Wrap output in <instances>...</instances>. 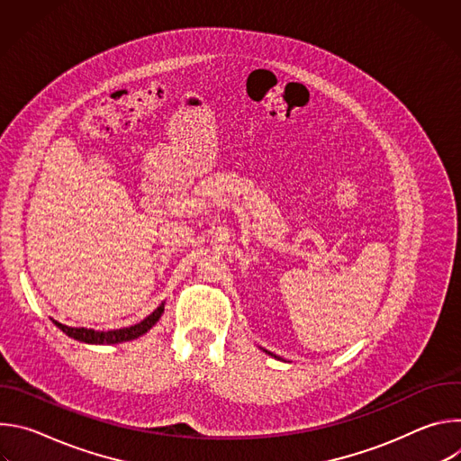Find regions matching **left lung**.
I'll use <instances>...</instances> for the list:
<instances>
[{
    "instance_id": "8db88e82",
    "label": "left lung",
    "mask_w": 461,
    "mask_h": 461,
    "mask_svg": "<svg viewBox=\"0 0 461 461\" xmlns=\"http://www.w3.org/2000/svg\"><path fill=\"white\" fill-rule=\"evenodd\" d=\"M265 352H267V354H268V356H272V357H276V359H279V357H277V356H274V354H272V352H268V350H265Z\"/></svg>"
}]
</instances>
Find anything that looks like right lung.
I'll return each instance as SVG.
<instances>
[{
    "mask_svg": "<svg viewBox=\"0 0 461 461\" xmlns=\"http://www.w3.org/2000/svg\"><path fill=\"white\" fill-rule=\"evenodd\" d=\"M162 313H164V303L153 313H149L146 319H142L140 322H137L133 326H127V328H118V330H107V332L93 330V328H84V326H68V324L58 322L56 319H52V322L59 328L65 336H69L77 341H82L87 345H116V343L139 339L144 334H148L151 328L158 322Z\"/></svg>",
    "mask_w": 461,
    "mask_h": 461,
    "instance_id": "obj_1",
    "label": "right lung"
}]
</instances>
